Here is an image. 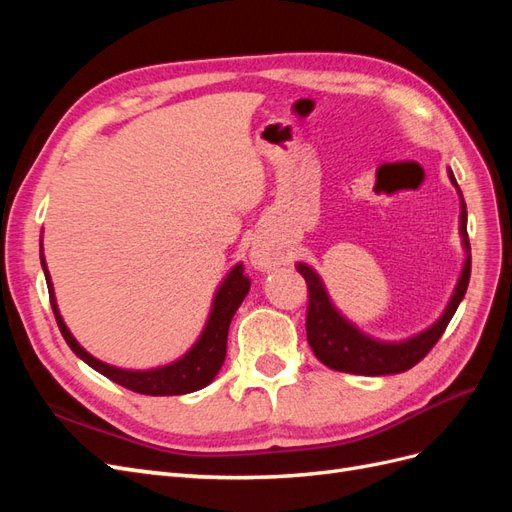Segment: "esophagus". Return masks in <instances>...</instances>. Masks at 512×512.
Masks as SVG:
<instances>
[{
  "mask_svg": "<svg viewBox=\"0 0 512 512\" xmlns=\"http://www.w3.org/2000/svg\"><path fill=\"white\" fill-rule=\"evenodd\" d=\"M250 258H252V265L260 271H271L273 267L280 265V258H277V254L269 250L267 245H254Z\"/></svg>",
  "mask_w": 512,
  "mask_h": 512,
  "instance_id": "1",
  "label": "esophagus"
}]
</instances>
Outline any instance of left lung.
<instances>
[{
	"label": "left lung",
	"mask_w": 512,
	"mask_h": 512,
	"mask_svg": "<svg viewBox=\"0 0 512 512\" xmlns=\"http://www.w3.org/2000/svg\"><path fill=\"white\" fill-rule=\"evenodd\" d=\"M448 177L457 188L459 196L461 190L455 181L453 170L448 168ZM459 232L463 237V247H466V262L459 275V282L453 290V297L448 301L444 314L431 324L429 329L416 333L401 342H382L365 335L354 327L350 320H346L337 312L331 303L327 288H324L318 273L307 267L305 262H299L297 271L305 277L309 303H307V344L312 346L318 361L335 371H346V374H359V376H389L408 371L418 361L425 359V354L438 344V339L446 331L448 322L455 316L457 307L463 299V294L470 284V269H472V256H470V241H468V211L466 203L461 196V215H459Z\"/></svg>",
	"instance_id": "1"
}]
</instances>
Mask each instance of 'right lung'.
Instances as JSON below:
<instances>
[{"mask_svg":"<svg viewBox=\"0 0 512 512\" xmlns=\"http://www.w3.org/2000/svg\"><path fill=\"white\" fill-rule=\"evenodd\" d=\"M40 262L46 277V286H49V299H51L57 327L61 335H64L66 344L72 348V352L79 356V359H83L89 367L100 371V374L106 376L108 380H113L141 395H185V393L205 389V386L218 376V371L222 369V363L226 359V339H228L230 320L235 316L239 305L245 299V294L250 292V286H252L250 277H245L243 273V265L232 267L230 273L226 275V280L220 284L218 292H215L209 320L205 324L203 333H200L198 342L175 363L156 367V369H147V371H132V369H121V367H113L98 361L96 356H91L79 342H76L74 335L68 331L64 318L59 314L55 290H53L49 269H46L44 254L40 256Z\"/></svg>","mask_w":512,"mask_h":512,"instance_id":"1","label":"right lung"}]
</instances>
